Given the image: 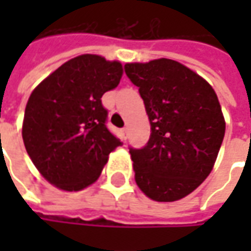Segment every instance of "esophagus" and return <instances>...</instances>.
<instances>
[{
    "mask_svg": "<svg viewBox=\"0 0 251 251\" xmlns=\"http://www.w3.org/2000/svg\"><path fill=\"white\" fill-rule=\"evenodd\" d=\"M121 134H123V140H127V137H128V128H123V130H121Z\"/></svg>",
    "mask_w": 251,
    "mask_h": 251,
    "instance_id": "obj_1",
    "label": "esophagus"
}]
</instances>
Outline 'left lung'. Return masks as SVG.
Masks as SVG:
<instances>
[{"label": "left lung", "mask_w": 251, "mask_h": 251, "mask_svg": "<svg viewBox=\"0 0 251 251\" xmlns=\"http://www.w3.org/2000/svg\"><path fill=\"white\" fill-rule=\"evenodd\" d=\"M138 86L151 137L130 148L135 181L145 196L170 202L188 196L208 177L225 135V120L212 86L183 64L159 58L124 65Z\"/></svg>", "instance_id": "1"}]
</instances>
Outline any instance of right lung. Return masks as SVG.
I'll use <instances>...</instances> for the list:
<instances>
[{"mask_svg":"<svg viewBox=\"0 0 251 251\" xmlns=\"http://www.w3.org/2000/svg\"><path fill=\"white\" fill-rule=\"evenodd\" d=\"M119 61L83 54L63 64L32 92L22 138L47 181L65 191L95 183L120 140L106 127L101 96L121 79Z\"/></svg>","mask_w":251,"mask_h":251,"instance_id":"obj_1","label":"right lung"}]
</instances>
